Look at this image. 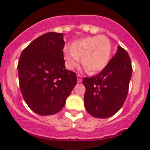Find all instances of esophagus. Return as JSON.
Returning <instances> with one entry per match:
<instances>
[{
    "label": "esophagus",
    "instance_id": "34e87169",
    "mask_svg": "<svg viewBox=\"0 0 150 150\" xmlns=\"http://www.w3.org/2000/svg\"><path fill=\"white\" fill-rule=\"evenodd\" d=\"M77 79H78V83H81L82 81V76L80 75H77Z\"/></svg>",
    "mask_w": 150,
    "mask_h": 150
}]
</instances>
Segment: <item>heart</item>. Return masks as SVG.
Listing matches in <instances>:
<instances>
[{
    "instance_id": "b5f03b06",
    "label": "heart",
    "mask_w": 150,
    "mask_h": 150,
    "mask_svg": "<svg viewBox=\"0 0 150 150\" xmlns=\"http://www.w3.org/2000/svg\"><path fill=\"white\" fill-rule=\"evenodd\" d=\"M64 55L67 67L73 69L81 64L86 72L96 74L105 68L111 55V43L106 36H92L78 39L71 47L65 46Z\"/></svg>"
}]
</instances>
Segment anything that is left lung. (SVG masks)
<instances>
[{
    "mask_svg": "<svg viewBox=\"0 0 150 150\" xmlns=\"http://www.w3.org/2000/svg\"><path fill=\"white\" fill-rule=\"evenodd\" d=\"M132 67L129 54L118 47L115 56L97 75L84 78V106L93 117L106 118L122 107L132 76Z\"/></svg>",
    "mask_w": 150,
    "mask_h": 150,
    "instance_id": "8db88e82",
    "label": "left lung"
}]
</instances>
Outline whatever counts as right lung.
<instances>
[{
    "mask_svg": "<svg viewBox=\"0 0 150 150\" xmlns=\"http://www.w3.org/2000/svg\"><path fill=\"white\" fill-rule=\"evenodd\" d=\"M62 33H47L22 52L18 64L21 91L28 107L40 115L62 110L77 83L75 72L65 68Z\"/></svg>",
    "mask_w": 150,
    "mask_h": 150,
    "instance_id": "add662e5",
    "label": "right lung"
}]
</instances>
